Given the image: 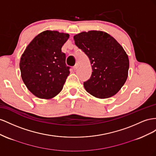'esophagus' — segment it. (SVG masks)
<instances>
[{
    "mask_svg": "<svg viewBox=\"0 0 156 156\" xmlns=\"http://www.w3.org/2000/svg\"><path fill=\"white\" fill-rule=\"evenodd\" d=\"M78 67H79V65H78V64H76V65H74V66L73 67V69H74V70H76L78 69Z\"/></svg>",
    "mask_w": 156,
    "mask_h": 156,
    "instance_id": "obj_1",
    "label": "esophagus"
}]
</instances>
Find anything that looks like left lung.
<instances>
[{"label":"left lung","instance_id":"obj_1","mask_svg":"<svg viewBox=\"0 0 156 156\" xmlns=\"http://www.w3.org/2000/svg\"><path fill=\"white\" fill-rule=\"evenodd\" d=\"M75 44L90 59L92 74L83 82L86 90L99 99L114 96L126 83L129 61L114 38L101 30H90L74 36Z\"/></svg>","mask_w":156,"mask_h":156}]
</instances>
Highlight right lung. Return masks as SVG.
Returning a JSON list of instances; mask_svg holds the SVG:
<instances>
[{"instance_id": "obj_1", "label": "right lung", "mask_w": 156, "mask_h": 156, "mask_svg": "<svg viewBox=\"0 0 156 156\" xmlns=\"http://www.w3.org/2000/svg\"><path fill=\"white\" fill-rule=\"evenodd\" d=\"M69 34L56 30L38 34L26 48L20 63L21 78L34 95L50 99L61 92L69 74L61 48Z\"/></svg>"}]
</instances>
